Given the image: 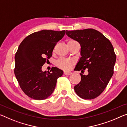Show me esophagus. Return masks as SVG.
I'll list each match as a JSON object with an SVG mask.
<instances>
[{
	"label": "esophagus",
	"mask_w": 127,
	"mask_h": 127,
	"mask_svg": "<svg viewBox=\"0 0 127 127\" xmlns=\"http://www.w3.org/2000/svg\"><path fill=\"white\" fill-rule=\"evenodd\" d=\"M64 74L65 75H70L71 74V71H64Z\"/></svg>",
	"instance_id": "esophagus-1"
}]
</instances>
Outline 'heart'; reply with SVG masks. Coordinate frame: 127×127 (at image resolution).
Listing matches in <instances>:
<instances>
[{
  "instance_id": "1",
  "label": "heart",
  "mask_w": 127,
  "mask_h": 127,
  "mask_svg": "<svg viewBox=\"0 0 127 127\" xmlns=\"http://www.w3.org/2000/svg\"><path fill=\"white\" fill-rule=\"evenodd\" d=\"M74 65V61L71 59H66L61 58L58 60L56 65L60 69L65 70H69Z\"/></svg>"
}]
</instances>
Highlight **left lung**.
Here are the masks:
<instances>
[{"instance_id": "8db88e82", "label": "left lung", "mask_w": 127, "mask_h": 127, "mask_svg": "<svg viewBox=\"0 0 127 127\" xmlns=\"http://www.w3.org/2000/svg\"><path fill=\"white\" fill-rule=\"evenodd\" d=\"M66 34L81 45V55L75 70L80 74L81 81L74 86V90L83 99H93L106 89L114 74L116 56L110 40L94 29L66 31Z\"/></svg>"}]
</instances>
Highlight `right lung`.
Returning a JSON list of instances; mask_svg holds the SVG:
<instances>
[{"instance_id":"right-lung-1","label":"right lung","mask_w":127,"mask_h":127,"mask_svg":"<svg viewBox=\"0 0 127 127\" xmlns=\"http://www.w3.org/2000/svg\"><path fill=\"white\" fill-rule=\"evenodd\" d=\"M66 31L42 30L26 37L15 54L14 73L21 89L27 96L35 100H44L54 90L57 80L63 71L52 67L42 71V66L52 57L57 42Z\"/></svg>"}]
</instances>
